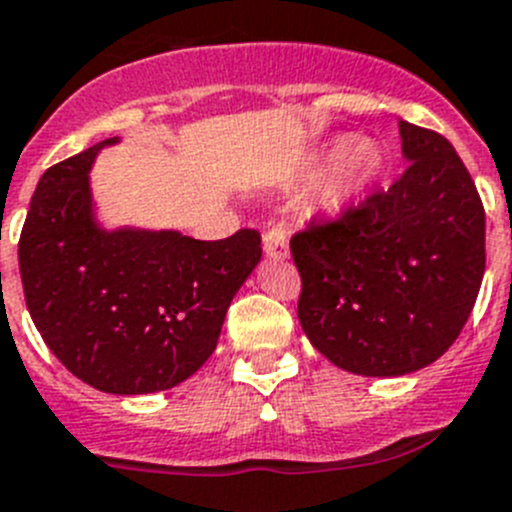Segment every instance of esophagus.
<instances>
[{"label": "esophagus", "mask_w": 512, "mask_h": 512, "mask_svg": "<svg viewBox=\"0 0 512 512\" xmlns=\"http://www.w3.org/2000/svg\"><path fill=\"white\" fill-rule=\"evenodd\" d=\"M264 251L271 259H287L289 256V238L281 225H269V228H266Z\"/></svg>", "instance_id": "1"}]
</instances>
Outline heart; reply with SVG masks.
<instances>
[{
  "label": "heart",
  "mask_w": 512,
  "mask_h": 512,
  "mask_svg": "<svg viewBox=\"0 0 512 512\" xmlns=\"http://www.w3.org/2000/svg\"><path fill=\"white\" fill-rule=\"evenodd\" d=\"M327 162H335L337 170L330 182L322 187V203L327 208H342L345 203L363 195L381 177L386 157L375 142L340 139L337 144H332Z\"/></svg>",
  "instance_id": "heart-1"
}]
</instances>
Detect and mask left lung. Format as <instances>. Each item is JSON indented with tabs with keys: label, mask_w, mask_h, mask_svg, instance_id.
<instances>
[{
	"label": "left lung",
	"mask_w": 512,
	"mask_h": 512,
	"mask_svg": "<svg viewBox=\"0 0 512 512\" xmlns=\"http://www.w3.org/2000/svg\"><path fill=\"white\" fill-rule=\"evenodd\" d=\"M406 170L289 241L309 342L337 368L406 375L442 358L485 274V208L449 139L401 121Z\"/></svg>",
	"instance_id": "8db88e82"
}]
</instances>
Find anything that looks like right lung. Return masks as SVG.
Listing matches in <instances>:
<instances>
[{"instance_id": "add662e5", "label": "right lung", "mask_w": 512, "mask_h": 512, "mask_svg": "<svg viewBox=\"0 0 512 512\" xmlns=\"http://www.w3.org/2000/svg\"><path fill=\"white\" fill-rule=\"evenodd\" d=\"M114 142L45 170L17 253L27 309L55 358L98 391L137 396L177 386L213 355L231 299L259 264L261 236L101 231L88 170Z\"/></svg>"}]
</instances>
